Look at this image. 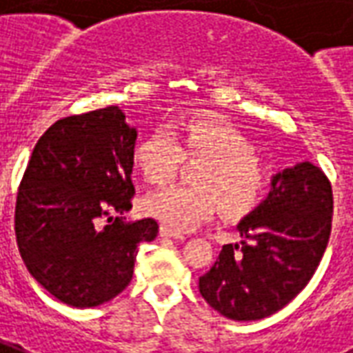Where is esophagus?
<instances>
[{"mask_svg": "<svg viewBox=\"0 0 353 353\" xmlns=\"http://www.w3.org/2000/svg\"><path fill=\"white\" fill-rule=\"evenodd\" d=\"M159 235L165 236V239H174V241H184V239H186L180 231L171 230V228H167V225H161V228H159Z\"/></svg>", "mask_w": 353, "mask_h": 353, "instance_id": "esophagus-1", "label": "esophagus"}]
</instances>
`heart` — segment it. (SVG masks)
Listing matches in <instances>:
<instances>
[{
  "label": "heart",
  "instance_id": "b5f03b06",
  "mask_svg": "<svg viewBox=\"0 0 353 353\" xmlns=\"http://www.w3.org/2000/svg\"><path fill=\"white\" fill-rule=\"evenodd\" d=\"M184 156H201L195 167L197 184H174L145 199L146 214L174 231H188L214 214H250L263 201L267 171L254 156V146L235 125L212 117H192L159 125L133 148V165L148 184H165L179 171Z\"/></svg>",
  "mask_w": 353,
  "mask_h": 353
}]
</instances>
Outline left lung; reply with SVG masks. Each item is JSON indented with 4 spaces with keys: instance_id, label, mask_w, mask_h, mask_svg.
Here are the masks:
<instances>
[{
    "instance_id": "left-lung-1",
    "label": "left lung",
    "mask_w": 353,
    "mask_h": 353,
    "mask_svg": "<svg viewBox=\"0 0 353 353\" xmlns=\"http://www.w3.org/2000/svg\"><path fill=\"white\" fill-rule=\"evenodd\" d=\"M333 192L327 176L301 161L272 176L271 194L236 225L239 244H225L199 279L203 299L236 321L263 320L310 282L327 248Z\"/></svg>"
}]
</instances>
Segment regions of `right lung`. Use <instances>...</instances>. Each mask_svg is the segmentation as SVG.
Listing matches in <instances>:
<instances>
[{
	"instance_id": "1",
	"label": "right lung",
	"mask_w": 353,
	"mask_h": 353,
	"mask_svg": "<svg viewBox=\"0 0 353 353\" xmlns=\"http://www.w3.org/2000/svg\"><path fill=\"white\" fill-rule=\"evenodd\" d=\"M137 130L118 107L61 118L33 148L17 195L14 231L28 271L69 307L114 299L133 276L139 244L158 222L131 208Z\"/></svg>"
}]
</instances>
